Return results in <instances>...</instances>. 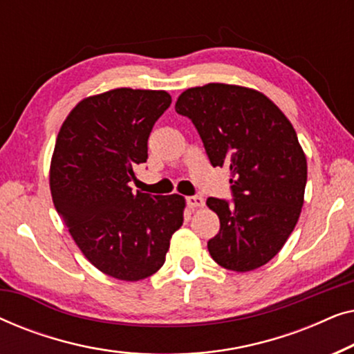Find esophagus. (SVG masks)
Instances as JSON below:
<instances>
[{
  "label": "esophagus",
  "instance_id": "obj_1",
  "mask_svg": "<svg viewBox=\"0 0 354 354\" xmlns=\"http://www.w3.org/2000/svg\"><path fill=\"white\" fill-rule=\"evenodd\" d=\"M187 205L188 207H201L203 205H205V200H203L201 196H187Z\"/></svg>",
  "mask_w": 354,
  "mask_h": 354
}]
</instances>
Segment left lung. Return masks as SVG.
<instances>
[{
    "label": "left lung",
    "instance_id": "8db88e82",
    "mask_svg": "<svg viewBox=\"0 0 354 354\" xmlns=\"http://www.w3.org/2000/svg\"><path fill=\"white\" fill-rule=\"evenodd\" d=\"M212 167L230 169L232 201L207 198L221 229L207 241L222 268L246 272L269 263L297 225L308 166L293 125L259 91L207 84L178 96Z\"/></svg>",
    "mask_w": 354,
    "mask_h": 354
}]
</instances>
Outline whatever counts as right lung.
Instances as JSON below:
<instances>
[{
  "label": "right lung",
  "instance_id": "right-lung-1",
  "mask_svg": "<svg viewBox=\"0 0 354 354\" xmlns=\"http://www.w3.org/2000/svg\"><path fill=\"white\" fill-rule=\"evenodd\" d=\"M166 91L118 88L72 109L57 133L50 187L57 214L85 258L119 280L147 279L166 261L183 222L180 195L133 192Z\"/></svg>",
  "mask_w": 354,
  "mask_h": 354
}]
</instances>
